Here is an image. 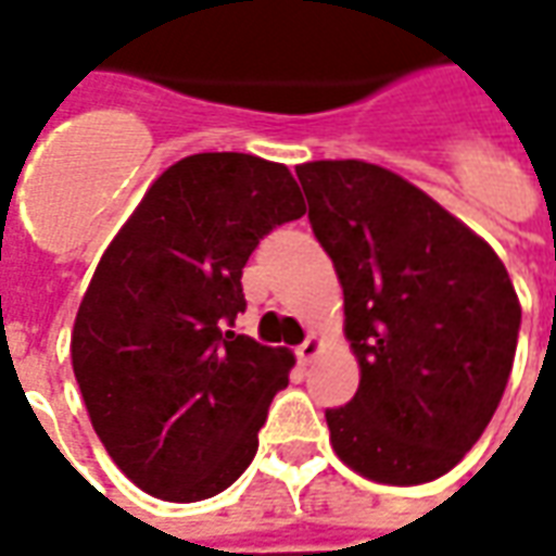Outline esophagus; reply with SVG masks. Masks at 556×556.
Segmentation results:
<instances>
[{"label":"esophagus","instance_id":"1","mask_svg":"<svg viewBox=\"0 0 556 556\" xmlns=\"http://www.w3.org/2000/svg\"><path fill=\"white\" fill-rule=\"evenodd\" d=\"M318 354H321V339L318 337H306L303 339V345H298V361H301L303 366H309Z\"/></svg>","mask_w":556,"mask_h":556}]
</instances>
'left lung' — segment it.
<instances>
[{"mask_svg":"<svg viewBox=\"0 0 556 556\" xmlns=\"http://www.w3.org/2000/svg\"><path fill=\"white\" fill-rule=\"evenodd\" d=\"M298 178L361 363L354 399L325 410L330 443L375 482L443 477L479 441L513 372V279L477 231L396 172L313 160Z\"/></svg>","mask_w":556,"mask_h":556,"instance_id":"1","label":"left lung"}]
</instances>
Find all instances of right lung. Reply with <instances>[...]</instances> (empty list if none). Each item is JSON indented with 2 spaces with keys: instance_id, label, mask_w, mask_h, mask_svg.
Listing matches in <instances>:
<instances>
[{
  "instance_id": "right-lung-1",
  "label": "right lung",
  "mask_w": 556,
  "mask_h": 556,
  "mask_svg": "<svg viewBox=\"0 0 556 556\" xmlns=\"http://www.w3.org/2000/svg\"><path fill=\"white\" fill-rule=\"evenodd\" d=\"M303 214L282 163L190 154L101 255L71 333L74 375L106 453L160 501L214 497L253 462L294 357L231 330L241 274L267 231Z\"/></svg>"
}]
</instances>
